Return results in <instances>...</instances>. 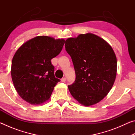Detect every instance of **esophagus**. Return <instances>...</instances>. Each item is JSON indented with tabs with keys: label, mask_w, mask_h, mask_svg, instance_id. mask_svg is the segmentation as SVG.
<instances>
[{
	"label": "esophagus",
	"mask_w": 135,
	"mask_h": 135,
	"mask_svg": "<svg viewBox=\"0 0 135 135\" xmlns=\"http://www.w3.org/2000/svg\"><path fill=\"white\" fill-rule=\"evenodd\" d=\"M65 81H66V78H65V77H63V78L61 79V81L65 82Z\"/></svg>",
	"instance_id": "1"
}]
</instances>
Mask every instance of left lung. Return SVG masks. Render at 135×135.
I'll return each instance as SVG.
<instances>
[{"mask_svg": "<svg viewBox=\"0 0 135 135\" xmlns=\"http://www.w3.org/2000/svg\"><path fill=\"white\" fill-rule=\"evenodd\" d=\"M65 47L76 73L74 83L68 86L70 93L84 106L98 103L111 89L117 74V58L113 48L92 33L68 38Z\"/></svg>", "mask_w": 135, "mask_h": 135, "instance_id": "obj_1", "label": "left lung"}]
</instances>
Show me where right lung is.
I'll return each instance as SVG.
<instances>
[{
    "instance_id": "add662e5",
    "label": "right lung",
    "mask_w": 135,
    "mask_h": 135,
    "mask_svg": "<svg viewBox=\"0 0 135 135\" xmlns=\"http://www.w3.org/2000/svg\"><path fill=\"white\" fill-rule=\"evenodd\" d=\"M65 40L39 36L24 43L15 52L11 76L22 99L32 105L49 99L54 87L60 81L54 75L51 59L62 51Z\"/></svg>"
}]
</instances>
